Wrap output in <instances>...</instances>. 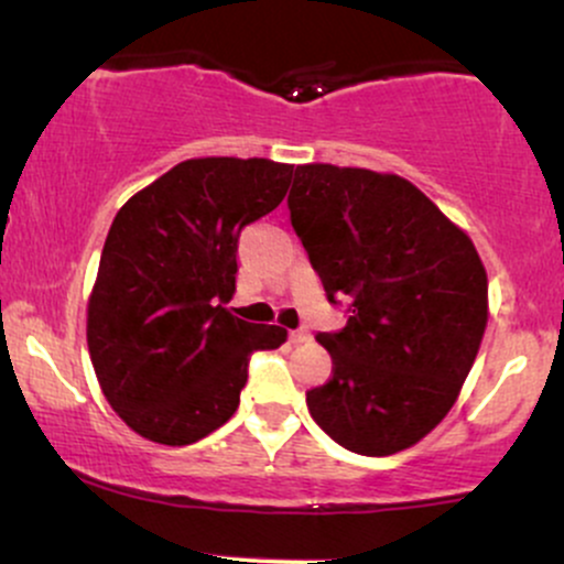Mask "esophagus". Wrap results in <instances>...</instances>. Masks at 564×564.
Listing matches in <instances>:
<instances>
[{"label":"esophagus","instance_id":"obj_1","mask_svg":"<svg viewBox=\"0 0 564 564\" xmlns=\"http://www.w3.org/2000/svg\"><path fill=\"white\" fill-rule=\"evenodd\" d=\"M307 339H311V332H305V329H294V332H289V343H292V345L307 343Z\"/></svg>","mask_w":564,"mask_h":564}]
</instances>
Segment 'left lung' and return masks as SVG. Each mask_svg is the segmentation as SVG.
Instances as JSON below:
<instances>
[{
	"instance_id": "left-lung-1",
	"label": "left lung",
	"mask_w": 564,
	"mask_h": 564,
	"mask_svg": "<svg viewBox=\"0 0 564 564\" xmlns=\"http://www.w3.org/2000/svg\"><path fill=\"white\" fill-rule=\"evenodd\" d=\"M289 212L332 305L334 375L307 410L339 447L393 455L453 410L487 326V272L468 235L391 173L296 165Z\"/></svg>"
}]
</instances>
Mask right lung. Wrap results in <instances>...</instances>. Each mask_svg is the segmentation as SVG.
I'll return each instance as SVG.
<instances>
[{"label":"right lung","instance_id":"obj_1","mask_svg":"<svg viewBox=\"0 0 564 564\" xmlns=\"http://www.w3.org/2000/svg\"><path fill=\"white\" fill-rule=\"evenodd\" d=\"M292 165L184 160L111 221L88 302V348L111 410L135 433L184 447L225 425L249 358L286 343L219 302L238 275V238L283 200Z\"/></svg>","mask_w":564,"mask_h":564}]
</instances>
